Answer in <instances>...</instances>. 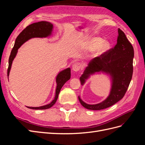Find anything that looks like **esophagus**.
Segmentation results:
<instances>
[{
	"label": "esophagus",
	"mask_w": 145,
	"mask_h": 145,
	"mask_svg": "<svg viewBox=\"0 0 145 145\" xmlns=\"http://www.w3.org/2000/svg\"><path fill=\"white\" fill-rule=\"evenodd\" d=\"M80 67H81V65L79 63H76L72 65V68L74 71L77 72L80 69Z\"/></svg>",
	"instance_id": "esophagus-1"
}]
</instances>
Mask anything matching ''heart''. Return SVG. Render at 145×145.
I'll return each instance as SVG.
<instances>
[{
	"label": "heart",
	"mask_w": 145,
	"mask_h": 145,
	"mask_svg": "<svg viewBox=\"0 0 145 145\" xmlns=\"http://www.w3.org/2000/svg\"><path fill=\"white\" fill-rule=\"evenodd\" d=\"M85 45L88 47L95 46L92 52L93 56H99L106 52L110 46V43L107 40H103L99 37H91L87 39Z\"/></svg>",
	"instance_id": "b5f03b06"
}]
</instances>
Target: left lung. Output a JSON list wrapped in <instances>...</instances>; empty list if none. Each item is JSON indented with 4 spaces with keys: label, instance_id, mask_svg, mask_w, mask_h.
I'll return each mask as SVG.
<instances>
[{
    "label": "left lung",
    "instance_id": "8db88e82",
    "mask_svg": "<svg viewBox=\"0 0 145 145\" xmlns=\"http://www.w3.org/2000/svg\"><path fill=\"white\" fill-rule=\"evenodd\" d=\"M117 44L99 57L92 59L80 77L81 85L85 84L90 76L104 72L110 76L111 88L108 97L101 103L87 104L78 96L82 106L90 110H101L114 105L125 95L133 73L134 48L123 31L118 29Z\"/></svg>",
    "mask_w": 145,
    "mask_h": 145
}]
</instances>
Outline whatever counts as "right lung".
<instances>
[{"label": "right lung", "instance_id": "obj_1", "mask_svg": "<svg viewBox=\"0 0 145 145\" xmlns=\"http://www.w3.org/2000/svg\"><path fill=\"white\" fill-rule=\"evenodd\" d=\"M52 29H53V25L52 24L46 21H41L29 25L19 34L16 39L14 47H13L10 56L9 62H8L9 64H8V68L7 71L8 77L9 76L12 61L15 58L17 51H18V49L22 46V45H23L25 42H27L31 38H43L51 36ZM70 78H71V69H70V68H68L60 71L56 77L57 86L54 100L50 103L44 105V106L39 107H27L33 109H46L52 107L56 102L57 100L61 88H62L65 83L70 79Z\"/></svg>", "mask_w": 145, "mask_h": 145}]
</instances>
